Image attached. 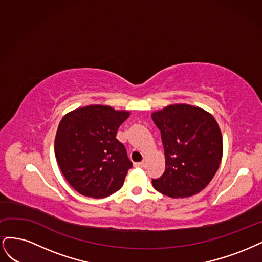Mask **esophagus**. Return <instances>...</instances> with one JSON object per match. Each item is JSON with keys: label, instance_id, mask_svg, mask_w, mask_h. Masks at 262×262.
Listing matches in <instances>:
<instances>
[{"label": "esophagus", "instance_id": "esophagus-1", "mask_svg": "<svg viewBox=\"0 0 262 262\" xmlns=\"http://www.w3.org/2000/svg\"><path fill=\"white\" fill-rule=\"evenodd\" d=\"M134 165H135V167H143V166H145V162H137V163H135Z\"/></svg>", "mask_w": 262, "mask_h": 262}]
</instances>
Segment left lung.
<instances>
[{
  "mask_svg": "<svg viewBox=\"0 0 262 262\" xmlns=\"http://www.w3.org/2000/svg\"><path fill=\"white\" fill-rule=\"evenodd\" d=\"M151 117L161 132L165 171L154 187L171 198H187L205 189L223 156L221 129L212 114L190 104H172Z\"/></svg>",
  "mask_w": 262,
  "mask_h": 262,
  "instance_id": "8db88e82",
  "label": "left lung"
}]
</instances>
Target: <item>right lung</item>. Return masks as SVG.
Wrapping results in <instances>:
<instances>
[{
  "label": "right lung",
  "mask_w": 262,
  "mask_h": 262,
  "mask_svg": "<svg viewBox=\"0 0 262 262\" xmlns=\"http://www.w3.org/2000/svg\"><path fill=\"white\" fill-rule=\"evenodd\" d=\"M129 114L108 105L91 104L63 116L54 152L62 174L76 191L104 198L123 186L133 163L116 133Z\"/></svg>",
  "instance_id": "obj_1"
}]
</instances>
